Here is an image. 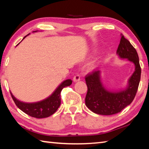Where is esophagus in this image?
I'll return each instance as SVG.
<instances>
[{
	"label": "esophagus",
	"mask_w": 149,
	"mask_h": 149,
	"mask_svg": "<svg viewBox=\"0 0 149 149\" xmlns=\"http://www.w3.org/2000/svg\"><path fill=\"white\" fill-rule=\"evenodd\" d=\"M73 80H74V82H77L81 80V77H80V75H75V76L74 77V78H73Z\"/></svg>",
	"instance_id": "1"
}]
</instances>
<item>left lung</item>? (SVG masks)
Wrapping results in <instances>:
<instances>
[{"mask_svg":"<svg viewBox=\"0 0 149 149\" xmlns=\"http://www.w3.org/2000/svg\"><path fill=\"white\" fill-rule=\"evenodd\" d=\"M121 58H127L135 65V71L129 80V86L120 92L112 93L106 90L100 79V71L93 70L85 77L88 91L85 104L91 111L102 115L120 113L134 100L141 77V67L136 50L122 35L116 51Z\"/></svg>","mask_w":149,"mask_h":149,"instance_id":"left-lung-1","label":"left lung"}]
</instances>
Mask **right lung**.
Listing matches in <instances>:
<instances>
[{
	"instance_id": "obj_1",
	"label": "right lung",
	"mask_w": 149,
	"mask_h": 149,
	"mask_svg": "<svg viewBox=\"0 0 149 149\" xmlns=\"http://www.w3.org/2000/svg\"><path fill=\"white\" fill-rule=\"evenodd\" d=\"M26 36H25L24 39ZM72 83L71 79H67L59 85L56 91L49 97L40 102L26 103L17 100L11 93L12 99L15 104L22 111L30 116L37 118L49 117L53 115L61 104V92L63 88L68 86Z\"/></svg>"
}]
</instances>
